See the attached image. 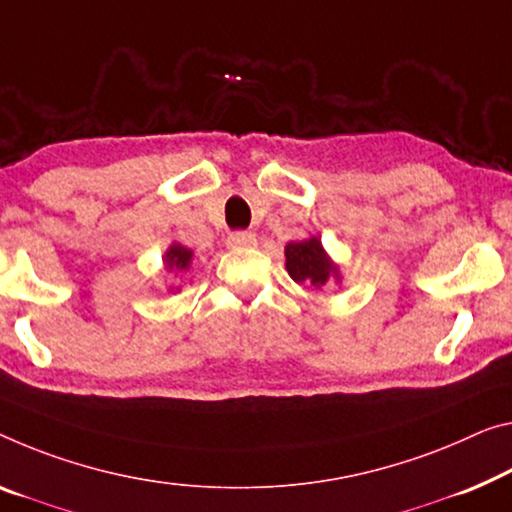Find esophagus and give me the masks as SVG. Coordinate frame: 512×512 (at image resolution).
I'll use <instances>...</instances> for the list:
<instances>
[{
  "label": "esophagus",
  "instance_id": "34e87169",
  "mask_svg": "<svg viewBox=\"0 0 512 512\" xmlns=\"http://www.w3.org/2000/svg\"><path fill=\"white\" fill-rule=\"evenodd\" d=\"M226 245L231 249H249V247H256V235L254 233H247V231H235L229 235V240H226Z\"/></svg>",
  "mask_w": 512,
  "mask_h": 512
}]
</instances>
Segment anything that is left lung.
I'll use <instances>...</instances> for the list:
<instances>
[{
    "label": "left lung",
    "instance_id": "obj_1",
    "mask_svg": "<svg viewBox=\"0 0 512 512\" xmlns=\"http://www.w3.org/2000/svg\"><path fill=\"white\" fill-rule=\"evenodd\" d=\"M286 270L293 281L306 283V286L322 288L327 281H341L338 267L322 249L318 238H309L302 242H288L286 245Z\"/></svg>",
    "mask_w": 512,
    "mask_h": 512
}]
</instances>
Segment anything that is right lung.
Instances as JSON below:
<instances>
[{
	"label": "right lung",
	"instance_id": "obj_1",
	"mask_svg": "<svg viewBox=\"0 0 512 512\" xmlns=\"http://www.w3.org/2000/svg\"><path fill=\"white\" fill-rule=\"evenodd\" d=\"M192 249H187L183 245H178V242H174L167 249V254H164V265H167V270H176V272H187L190 270L192 265Z\"/></svg>",
	"mask_w": 512,
	"mask_h": 512
}]
</instances>
